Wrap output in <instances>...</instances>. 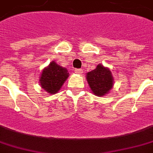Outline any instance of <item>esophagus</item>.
<instances>
[{"mask_svg": "<svg viewBox=\"0 0 153 153\" xmlns=\"http://www.w3.org/2000/svg\"><path fill=\"white\" fill-rule=\"evenodd\" d=\"M74 71H75V73L78 74H81L83 73V69H76Z\"/></svg>", "mask_w": 153, "mask_h": 153, "instance_id": "obj_1", "label": "esophagus"}]
</instances>
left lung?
Listing matches in <instances>:
<instances>
[{"label":"left lung","instance_id":"1","mask_svg":"<svg viewBox=\"0 0 153 153\" xmlns=\"http://www.w3.org/2000/svg\"><path fill=\"white\" fill-rule=\"evenodd\" d=\"M86 79L92 93L98 97H103L108 94L114 87V77L108 67L101 64L96 69L86 74Z\"/></svg>","mask_w":153,"mask_h":153}]
</instances>
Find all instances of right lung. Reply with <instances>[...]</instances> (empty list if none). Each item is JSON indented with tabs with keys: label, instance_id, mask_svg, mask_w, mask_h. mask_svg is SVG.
<instances>
[{
	"label": "right lung",
	"instance_id": "right-lung-1",
	"mask_svg": "<svg viewBox=\"0 0 153 153\" xmlns=\"http://www.w3.org/2000/svg\"><path fill=\"white\" fill-rule=\"evenodd\" d=\"M69 76V71L54 61L42 69L39 77V85L50 94L59 91L63 84Z\"/></svg>",
	"mask_w": 153,
	"mask_h": 153
}]
</instances>
